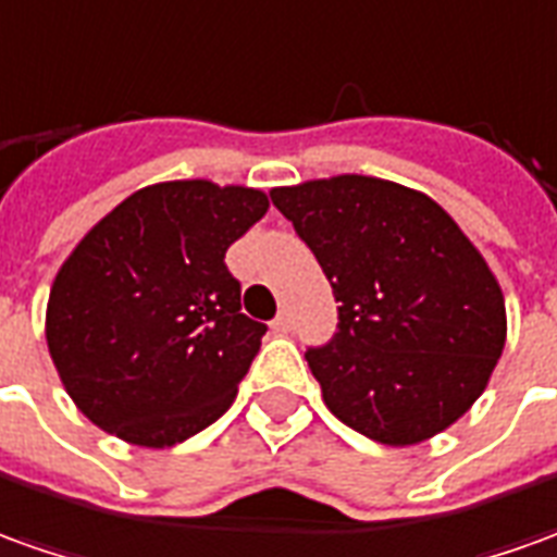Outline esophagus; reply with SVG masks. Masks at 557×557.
<instances>
[{
    "mask_svg": "<svg viewBox=\"0 0 557 557\" xmlns=\"http://www.w3.org/2000/svg\"><path fill=\"white\" fill-rule=\"evenodd\" d=\"M271 329H274V332H277V335H286V332H289V329H293V317H289V313H286V310H283V313H280L277 320H274V323H271Z\"/></svg>",
    "mask_w": 557,
    "mask_h": 557,
    "instance_id": "1",
    "label": "esophagus"
}]
</instances>
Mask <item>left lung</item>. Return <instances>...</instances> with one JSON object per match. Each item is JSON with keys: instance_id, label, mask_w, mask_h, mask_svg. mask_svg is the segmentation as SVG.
<instances>
[{"instance_id": "8db88e82", "label": "left lung", "mask_w": 557, "mask_h": 557, "mask_svg": "<svg viewBox=\"0 0 557 557\" xmlns=\"http://www.w3.org/2000/svg\"><path fill=\"white\" fill-rule=\"evenodd\" d=\"M271 200L342 301L335 338L305 354L329 411L393 448L460 421L506 344L500 283L460 225L418 188L359 173Z\"/></svg>"}]
</instances>
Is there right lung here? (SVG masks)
<instances>
[{"mask_svg": "<svg viewBox=\"0 0 557 557\" xmlns=\"http://www.w3.org/2000/svg\"><path fill=\"white\" fill-rule=\"evenodd\" d=\"M268 207L249 185L154 183L75 244L51 283L45 338L90 423L173 448L228 411L264 326L240 313L225 252Z\"/></svg>", "mask_w": 557, "mask_h": 557, "instance_id": "obj_1", "label": "right lung"}]
</instances>
